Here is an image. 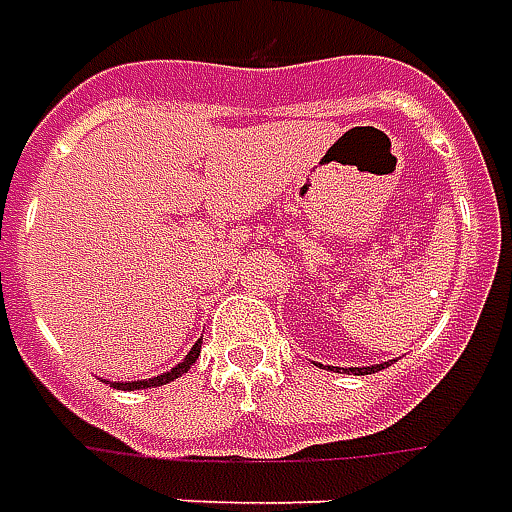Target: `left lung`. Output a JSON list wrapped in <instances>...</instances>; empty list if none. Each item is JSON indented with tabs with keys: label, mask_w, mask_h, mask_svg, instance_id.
Listing matches in <instances>:
<instances>
[{
	"label": "left lung",
	"mask_w": 512,
	"mask_h": 512,
	"mask_svg": "<svg viewBox=\"0 0 512 512\" xmlns=\"http://www.w3.org/2000/svg\"><path fill=\"white\" fill-rule=\"evenodd\" d=\"M391 362H394V360H391ZM391 362H377V365H362V368H354V365H351V368H343V371H351L354 377H362V374H374V371H382V368H388ZM328 368H334V365H328Z\"/></svg>",
	"instance_id": "1"
}]
</instances>
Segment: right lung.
<instances>
[{
	"label": "right lung",
	"instance_id": "obj_1",
	"mask_svg": "<svg viewBox=\"0 0 512 512\" xmlns=\"http://www.w3.org/2000/svg\"><path fill=\"white\" fill-rule=\"evenodd\" d=\"M201 357V340L189 348V354H186L184 360L178 362L175 368H169V371H164V374H158V377L152 379H138V382H110V385H115V388H121V391H144V388H158V385H167V382H172V379H178L181 374H186L189 368H192V362Z\"/></svg>",
	"mask_w": 512,
	"mask_h": 512
}]
</instances>
